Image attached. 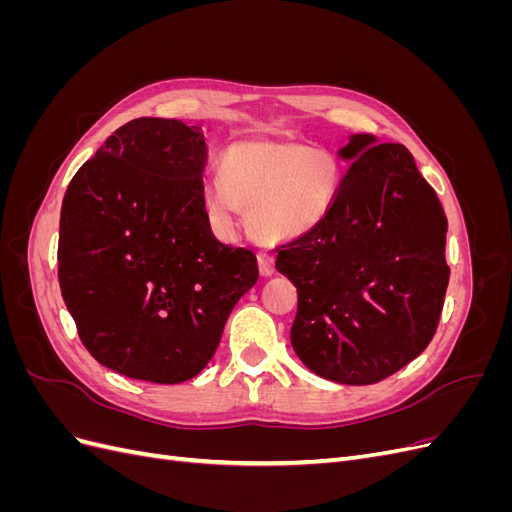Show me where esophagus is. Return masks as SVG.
I'll return each instance as SVG.
<instances>
[{"mask_svg":"<svg viewBox=\"0 0 512 512\" xmlns=\"http://www.w3.org/2000/svg\"><path fill=\"white\" fill-rule=\"evenodd\" d=\"M258 267L262 275H273L275 273V254L262 250L258 252Z\"/></svg>","mask_w":512,"mask_h":512,"instance_id":"esophagus-1","label":"esophagus"}]
</instances>
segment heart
Here are the masks:
<instances>
[{
	"mask_svg": "<svg viewBox=\"0 0 512 512\" xmlns=\"http://www.w3.org/2000/svg\"><path fill=\"white\" fill-rule=\"evenodd\" d=\"M344 170L331 151L292 141H237L218 158V185L207 190L213 215L250 211V226L267 241L297 239L331 213Z\"/></svg>",
	"mask_w": 512,
	"mask_h": 512,
	"instance_id": "b5f03b06",
	"label": "heart"
}]
</instances>
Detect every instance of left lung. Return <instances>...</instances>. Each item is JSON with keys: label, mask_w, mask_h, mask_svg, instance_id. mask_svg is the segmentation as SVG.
<instances>
[{"label": "left lung", "mask_w": 512, "mask_h": 512, "mask_svg": "<svg viewBox=\"0 0 512 512\" xmlns=\"http://www.w3.org/2000/svg\"><path fill=\"white\" fill-rule=\"evenodd\" d=\"M374 143L350 138L339 153L357 160L331 213L275 247L277 271L299 294L292 348L339 384H374L416 359L436 335L451 275L436 190L404 145Z\"/></svg>", "instance_id": "1"}]
</instances>
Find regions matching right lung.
I'll return each mask as SVG.
<instances>
[{"instance_id":"add662e5","label":"right lung","mask_w":512,"mask_h":512,"mask_svg":"<svg viewBox=\"0 0 512 512\" xmlns=\"http://www.w3.org/2000/svg\"><path fill=\"white\" fill-rule=\"evenodd\" d=\"M200 128L138 117L72 177L57 277L83 346L128 378L177 384L211 361L256 254L213 237Z\"/></svg>"}]
</instances>
